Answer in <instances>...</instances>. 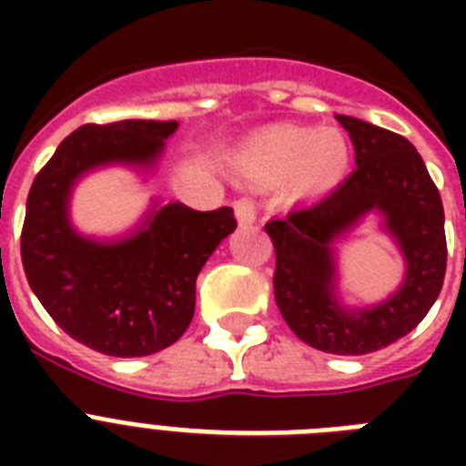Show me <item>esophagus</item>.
<instances>
[{"label":"esophagus","mask_w":466,"mask_h":466,"mask_svg":"<svg viewBox=\"0 0 466 466\" xmlns=\"http://www.w3.org/2000/svg\"><path fill=\"white\" fill-rule=\"evenodd\" d=\"M234 212H237V219H239V225H254L256 222V203L254 198H239V200H234Z\"/></svg>","instance_id":"obj_1"}]
</instances>
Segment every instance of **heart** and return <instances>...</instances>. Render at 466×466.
Instances as JSON below:
<instances>
[{
    "mask_svg": "<svg viewBox=\"0 0 466 466\" xmlns=\"http://www.w3.org/2000/svg\"><path fill=\"white\" fill-rule=\"evenodd\" d=\"M348 145L336 130L309 127H270L256 137L241 155V171L248 181L276 186L292 178L298 193L331 188L348 168Z\"/></svg>",
    "mask_w": 466,
    "mask_h": 466,
    "instance_id": "1",
    "label": "heart"
}]
</instances>
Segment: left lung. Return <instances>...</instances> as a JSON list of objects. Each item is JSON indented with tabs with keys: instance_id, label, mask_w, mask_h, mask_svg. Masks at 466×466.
Instances as JSON below:
<instances>
[{
	"instance_id": "left-lung-1",
	"label": "left lung",
	"mask_w": 466,
	"mask_h": 466,
	"mask_svg": "<svg viewBox=\"0 0 466 466\" xmlns=\"http://www.w3.org/2000/svg\"><path fill=\"white\" fill-rule=\"evenodd\" d=\"M355 147L353 174L317 203L266 225L276 248V305L307 346L333 355H365L419 326L441 295L448 266L441 193L411 142L350 116H336ZM370 209L385 212L407 256L402 290L358 315L332 298L330 241Z\"/></svg>"
}]
</instances>
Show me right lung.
Returning a JSON list of instances; mask_svg holds the SVG:
<instances>
[{"instance_id":"1","label":"right lung","mask_w":466,"mask_h":466,"mask_svg":"<svg viewBox=\"0 0 466 466\" xmlns=\"http://www.w3.org/2000/svg\"><path fill=\"white\" fill-rule=\"evenodd\" d=\"M176 120H118L82 126L60 142L28 193L21 261L40 305L72 339L116 358L171 346L196 309V278L237 219L164 205L142 232L98 244L72 232L67 196L75 178L106 161L152 164Z\"/></svg>"}]
</instances>
